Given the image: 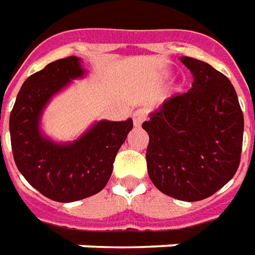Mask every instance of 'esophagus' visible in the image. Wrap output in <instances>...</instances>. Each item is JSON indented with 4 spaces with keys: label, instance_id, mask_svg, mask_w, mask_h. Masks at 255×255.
<instances>
[{
    "label": "esophagus",
    "instance_id": "34e87169",
    "mask_svg": "<svg viewBox=\"0 0 255 255\" xmlns=\"http://www.w3.org/2000/svg\"><path fill=\"white\" fill-rule=\"evenodd\" d=\"M147 115L148 111L145 108H138V110H136V111L133 113V124H134V126H136V128H140L142 122L147 118Z\"/></svg>",
    "mask_w": 255,
    "mask_h": 255
}]
</instances>
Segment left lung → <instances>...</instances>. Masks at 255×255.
I'll use <instances>...</instances> for the list:
<instances>
[{"label": "left lung", "mask_w": 255, "mask_h": 255, "mask_svg": "<svg viewBox=\"0 0 255 255\" xmlns=\"http://www.w3.org/2000/svg\"><path fill=\"white\" fill-rule=\"evenodd\" d=\"M192 88L167 99L142 129L149 136L148 174L167 196L185 202L209 198L235 176L245 119L234 85L205 61L182 56Z\"/></svg>", "instance_id": "left-lung-1"}]
</instances>
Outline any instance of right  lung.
Instances as JSON below:
<instances>
[{"label": "right lung", "instance_id": "add662e5", "mask_svg": "<svg viewBox=\"0 0 255 255\" xmlns=\"http://www.w3.org/2000/svg\"><path fill=\"white\" fill-rule=\"evenodd\" d=\"M77 56L49 63L21 85L9 117L13 159L23 177L56 202H75L100 192L111 177L118 149L133 121H100L71 144H56L39 131L49 99L71 79L84 75Z\"/></svg>", "mask_w": 255, "mask_h": 255}]
</instances>
